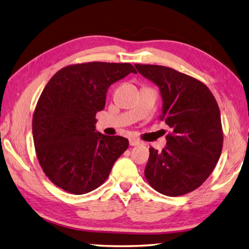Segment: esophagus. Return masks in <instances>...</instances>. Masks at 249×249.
Returning <instances> with one entry per match:
<instances>
[{"instance_id": "esophagus-1", "label": "esophagus", "mask_w": 249, "mask_h": 249, "mask_svg": "<svg viewBox=\"0 0 249 249\" xmlns=\"http://www.w3.org/2000/svg\"><path fill=\"white\" fill-rule=\"evenodd\" d=\"M141 143V142L138 140V139H134V138H131V139H129V144L131 145V146H135V145H139Z\"/></svg>"}]
</instances>
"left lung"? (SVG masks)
Here are the masks:
<instances>
[{
  "mask_svg": "<svg viewBox=\"0 0 249 249\" xmlns=\"http://www.w3.org/2000/svg\"><path fill=\"white\" fill-rule=\"evenodd\" d=\"M160 88L161 121L171 128L161 152L150 147L144 174L156 192L177 197L197 189L213 172L223 150L220 111L204 83L173 68L135 65Z\"/></svg>",
  "mask_w": 249,
  "mask_h": 249,
  "instance_id": "1",
  "label": "left lung"
}]
</instances>
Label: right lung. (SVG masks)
<instances>
[{
    "instance_id": "1",
    "label": "right lung",
    "mask_w": 249,
    "mask_h": 249,
    "mask_svg": "<svg viewBox=\"0 0 249 249\" xmlns=\"http://www.w3.org/2000/svg\"><path fill=\"white\" fill-rule=\"evenodd\" d=\"M130 72L129 63L89 62L70 65L47 83L33 115V139L39 165L50 181L73 195L102 185L128 140L95 128L111 84Z\"/></svg>"
}]
</instances>
